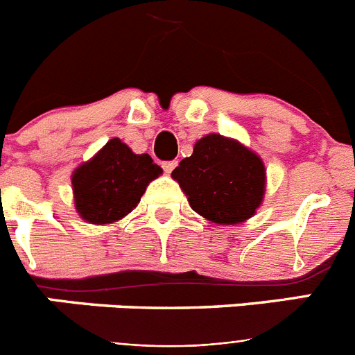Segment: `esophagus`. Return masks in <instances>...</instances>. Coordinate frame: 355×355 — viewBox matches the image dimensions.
Here are the masks:
<instances>
[{
  "mask_svg": "<svg viewBox=\"0 0 355 355\" xmlns=\"http://www.w3.org/2000/svg\"><path fill=\"white\" fill-rule=\"evenodd\" d=\"M175 165H178V162H175V159H171V162H163L162 163V167H163V171H165V172H172L175 168Z\"/></svg>",
  "mask_w": 355,
  "mask_h": 355,
  "instance_id": "1",
  "label": "esophagus"
}]
</instances>
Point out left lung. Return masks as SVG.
I'll return each instance as SVG.
<instances>
[{"instance_id": "8db88e82", "label": "left lung", "mask_w": 355, "mask_h": 355, "mask_svg": "<svg viewBox=\"0 0 355 355\" xmlns=\"http://www.w3.org/2000/svg\"><path fill=\"white\" fill-rule=\"evenodd\" d=\"M193 211L215 224H238L256 213L265 193V165L256 153L208 135L172 171Z\"/></svg>"}]
</instances>
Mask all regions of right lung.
Returning <instances> with one entry per match:
<instances>
[{"instance_id":"obj_1","label":"right lung","mask_w":355,"mask_h":355,"mask_svg":"<svg viewBox=\"0 0 355 355\" xmlns=\"http://www.w3.org/2000/svg\"><path fill=\"white\" fill-rule=\"evenodd\" d=\"M162 174L149 155H135L119 139H112L90 162L72 174L76 209L90 224L121 220Z\"/></svg>"}]
</instances>
